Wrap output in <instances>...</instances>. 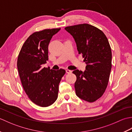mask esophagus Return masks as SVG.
I'll list each match as a JSON object with an SVG mask.
<instances>
[{"instance_id": "esophagus-1", "label": "esophagus", "mask_w": 132, "mask_h": 132, "mask_svg": "<svg viewBox=\"0 0 132 132\" xmlns=\"http://www.w3.org/2000/svg\"><path fill=\"white\" fill-rule=\"evenodd\" d=\"M66 72H67V73L70 74V73H71V72H72V71L71 70H69V69H67V70H66Z\"/></svg>"}]
</instances>
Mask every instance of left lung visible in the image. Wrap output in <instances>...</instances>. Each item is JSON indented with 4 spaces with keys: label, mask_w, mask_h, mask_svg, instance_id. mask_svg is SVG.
Returning a JSON list of instances; mask_svg holds the SVG:
<instances>
[{
    "label": "left lung",
    "mask_w": 132,
    "mask_h": 132,
    "mask_svg": "<svg viewBox=\"0 0 132 132\" xmlns=\"http://www.w3.org/2000/svg\"><path fill=\"white\" fill-rule=\"evenodd\" d=\"M74 37L79 54L87 64L85 72L75 70L74 87L78 97L89 103L102 96L108 86L112 68V52L102 30L88 24L66 27Z\"/></svg>",
    "instance_id": "1"
}]
</instances>
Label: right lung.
I'll use <instances>...</instances> for the list:
<instances>
[{
  "instance_id": "right-lung-1",
  "label": "right lung",
  "mask_w": 132,
  "mask_h": 132,
  "mask_svg": "<svg viewBox=\"0 0 132 132\" xmlns=\"http://www.w3.org/2000/svg\"><path fill=\"white\" fill-rule=\"evenodd\" d=\"M61 28L46 29L34 32L25 41L18 58V69L22 86L29 99L42 107L57 100L58 86L66 72L44 68L48 61V45L53 36Z\"/></svg>"
}]
</instances>
